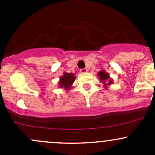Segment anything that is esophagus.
<instances>
[{
    "instance_id": "1",
    "label": "esophagus",
    "mask_w": 155,
    "mask_h": 155,
    "mask_svg": "<svg viewBox=\"0 0 155 155\" xmlns=\"http://www.w3.org/2000/svg\"><path fill=\"white\" fill-rule=\"evenodd\" d=\"M87 72V70L86 68H84V69H81L80 70V73H86Z\"/></svg>"
}]
</instances>
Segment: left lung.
<instances>
[{"instance_id": "1", "label": "left lung", "mask_w": 155, "mask_h": 155, "mask_svg": "<svg viewBox=\"0 0 155 155\" xmlns=\"http://www.w3.org/2000/svg\"><path fill=\"white\" fill-rule=\"evenodd\" d=\"M97 76L99 77L100 81L104 84V87L105 88H108V86L113 84V79L110 78L109 73H107L104 70H101L97 73Z\"/></svg>"}]
</instances>
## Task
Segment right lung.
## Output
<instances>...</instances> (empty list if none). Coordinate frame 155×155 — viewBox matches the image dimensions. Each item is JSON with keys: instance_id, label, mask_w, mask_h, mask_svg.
I'll return each instance as SVG.
<instances>
[{"instance_id": "1", "label": "right lung", "mask_w": 155, "mask_h": 155, "mask_svg": "<svg viewBox=\"0 0 155 155\" xmlns=\"http://www.w3.org/2000/svg\"><path fill=\"white\" fill-rule=\"evenodd\" d=\"M76 79L75 74L72 73L64 72L63 76L60 77L58 81V87L60 88H64L65 91L70 90L72 88V85Z\"/></svg>"}]
</instances>
